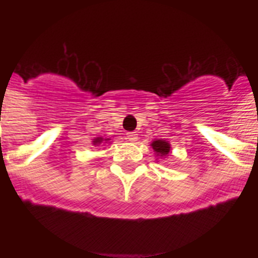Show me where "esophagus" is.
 Wrapping results in <instances>:
<instances>
[{
	"label": "esophagus",
	"instance_id": "esophagus-1",
	"mask_svg": "<svg viewBox=\"0 0 258 258\" xmlns=\"http://www.w3.org/2000/svg\"><path fill=\"white\" fill-rule=\"evenodd\" d=\"M126 140L129 142H136L138 140V134L134 133V132H129V133H126Z\"/></svg>",
	"mask_w": 258,
	"mask_h": 258
}]
</instances>
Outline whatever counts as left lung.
<instances>
[{
	"label": "left lung",
	"instance_id": "obj_1",
	"mask_svg": "<svg viewBox=\"0 0 258 258\" xmlns=\"http://www.w3.org/2000/svg\"><path fill=\"white\" fill-rule=\"evenodd\" d=\"M151 147L159 156H166L170 152V145L164 140H157L151 143Z\"/></svg>",
	"mask_w": 258,
	"mask_h": 258
}]
</instances>
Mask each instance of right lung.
Listing matches in <instances>:
<instances>
[{"instance_id":"add662e5","label":"right lung","mask_w":258,"mask_h":258,"mask_svg":"<svg viewBox=\"0 0 258 258\" xmlns=\"http://www.w3.org/2000/svg\"><path fill=\"white\" fill-rule=\"evenodd\" d=\"M107 141H109V140H103L102 137H98V138H94V141H93V145L98 146V145H101L102 142H107Z\"/></svg>"}]
</instances>
